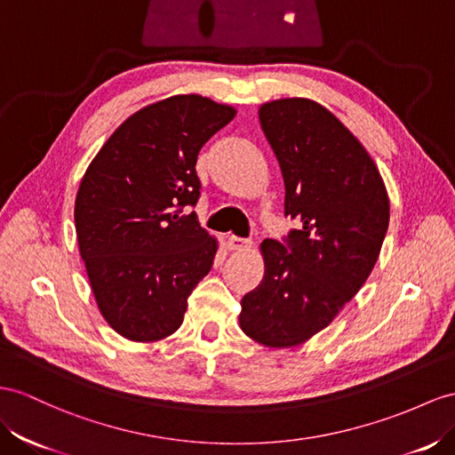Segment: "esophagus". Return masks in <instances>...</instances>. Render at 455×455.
I'll return each mask as SVG.
<instances>
[{
    "label": "esophagus",
    "mask_w": 455,
    "mask_h": 455,
    "mask_svg": "<svg viewBox=\"0 0 455 455\" xmlns=\"http://www.w3.org/2000/svg\"><path fill=\"white\" fill-rule=\"evenodd\" d=\"M251 240L250 238H240V236H228L227 238V246L228 250H235V251H242V250H248L251 248Z\"/></svg>",
    "instance_id": "esophagus-1"
}]
</instances>
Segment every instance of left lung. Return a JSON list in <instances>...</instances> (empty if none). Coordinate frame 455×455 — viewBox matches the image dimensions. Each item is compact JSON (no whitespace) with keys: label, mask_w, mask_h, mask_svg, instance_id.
<instances>
[{"label":"left lung","mask_w":455,"mask_h":455,"mask_svg":"<svg viewBox=\"0 0 455 455\" xmlns=\"http://www.w3.org/2000/svg\"><path fill=\"white\" fill-rule=\"evenodd\" d=\"M259 121L283 171L284 215L299 227L261 243L265 276L240 301V327L263 346L290 347L329 327L365 284L390 204L365 148L319 103H265Z\"/></svg>","instance_id":"8db88e82"}]
</instances>
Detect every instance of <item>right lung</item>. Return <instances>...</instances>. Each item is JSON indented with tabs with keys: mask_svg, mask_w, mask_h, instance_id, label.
Returning <instances> with one entry per match:
<instances>
[{
	"mask_svg": "<svg viewBox=\"0 0 455 455\" xmlns=\"http://www.w3.org/2000/svg\"><path fill=\"white\" fill-rule=\"evenodd\" d=\"M235 115L196 94L157 101L128 116L86 169L75 202L78 248L101 315L128 340L177 331L212 271L217 240L186 212L202 194L197 154Z\"/></svg>",
	"mask_w": 455,
	"mask_h": 455,
	"instance_id": "right-lung-1",
	"label": "right lung"
}]
</instances>
